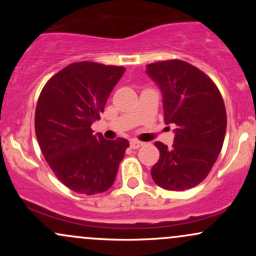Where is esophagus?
<instances>
[{"mask_svg": "<svg viewBox=\"0 0 256 256\" xmlns=\"http://www.w3.org/2000/svg\"><path fill=\"white\" fill-rule=\"evenodd\" d=\"M142 146H143V142H140V140H131L130 142V146L132 149H138Z\"/></svg>", "mask_w": 256, "mask_h": 256, "instance_id": "obj_1", "label": "esophagus"}]
</instances>
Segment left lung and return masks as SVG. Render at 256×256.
I'll return each mask as SVG.
<instances>
[{
	"mask_svg": "<svg viewBox=\"0 0 256 256\" xmlns=\"http://www.w3.org/2000/svg\"><path fill=\"white\" fill-rule=\"evenodd\" d=\"M146 68L162 92L165 122L177 126L171 148L155 142L160 158L152 177L164 189L183 192L201 183L219 156L228 122L224 100L212 79L186 61H158Z\"/></svg>",
	"mask_w": 256,
	"mask_h": 256,
	"instance_id": "obj_1",
	"label": "left lung"
}]
</instances>
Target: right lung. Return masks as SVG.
<instances>
[{"label": "right lung", "instance_id": "add662e5", "mask_svg": "<svg viewBox=\"0 0 256 256\" xmlns=\"http://www.w3.org/2000/svg\"><path fill=\"white\" fill-rule=\"evenodd\" d=\"M125 67L79 61L46 82L38 98L34 131L44 158L74 192L95 195L113 185L128 140L92 134Z\"/></svg>", "mask_w": 256, "mask_h": 256}]
</instances>
